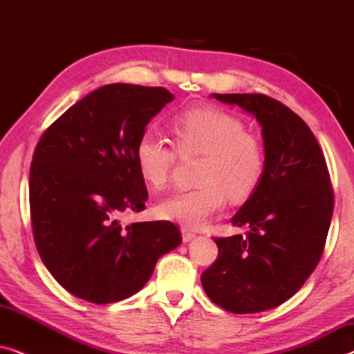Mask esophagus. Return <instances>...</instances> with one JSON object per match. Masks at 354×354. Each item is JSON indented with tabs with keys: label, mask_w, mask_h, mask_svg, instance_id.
<instances>
[{
	"label": "esophagus",
	"mask_w": 354,
	"mask_h": 354,
	"mask_svg": "<svg viewBox=\"0 0 354 354\" xmlns=\"http://www.w3.org/2000/svg\"><path fill=\"white\" fill-rule=\"evenodd\" d=\"M196 236V234L195 232H192V230H188V229H182V240L185 241H190V240H193Z\"/></svg>",
	"instance_id": "obj_1"
}]
</instances>
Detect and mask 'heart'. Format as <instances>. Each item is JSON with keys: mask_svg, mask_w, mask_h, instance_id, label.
<instances>
[{"mask_svg": "<svg viewBox=\"0 0 354 354\" xmlns=\"http://www.w3.org/2000/svg\"><path fill=\"white\" fill-rule=\"evenodd\" d=\"M171 127L180 156H203L200 185L164 198L156 212L183 229H200L224 207L227 195L239 201L253 193L263 177L264 153L236 115L214 106L183 109ZM176 158V149L154 130H145L135 145L138 172L153 190L167 185Z\"/></svg>", "mask_w": 354, "mask_h": 354, "instance_id": "b5f03b06", "label": "heart"}]
</instances>
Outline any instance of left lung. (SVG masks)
Segmentation results:
<instances>
[{"label":"left lung","mask_w":354,"mask_h":354,"mask_svg":"<svg viewBox=\"0 0 354 354\" xmlns=\"http://www.w3.org/2000/svg\"><path fill=\"white\" fill-rule=\"evenodd\" d=\"M263 127V177L232 224L246 236L214 239L219 256L201 274L212 303L235 314L268 311L303 287L321 261L333 212L326 158L306 122L261 93H214Z\"/></svg>","instance_id":"left-lung-1"}]
</instances>
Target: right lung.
Masks as SVG:
<instances>
[{"label": "right lung", "mask_w": 354, "mask_h": 354, "mask_svg": "<svg viewBox=\"0 0 354 354\" xmlns=\"http://www.w3.org/2000/svg\"><path fill=\"white\" fill-rule=\"evenodd\" d=\"M172 100L162 86H100L55 120L37 145L33 240L46 269L77 298L106 304L132 297L156 261L182 243L169 221L120 222L125 212L145 209L148 192L135 145Z\"/></svg>", "instance_id": "obj_1"}]
</instances>
